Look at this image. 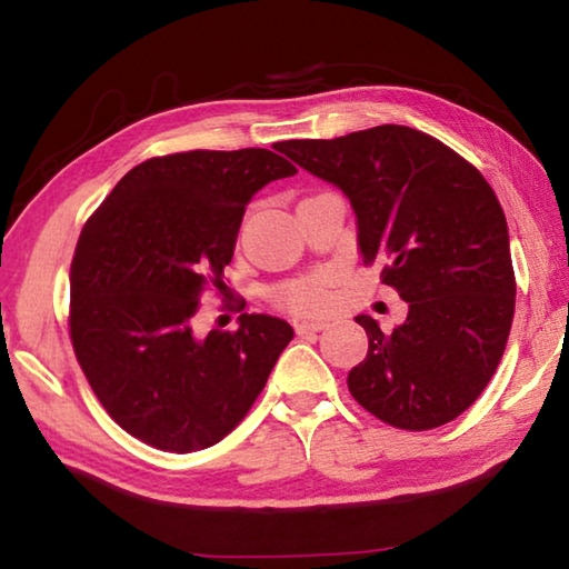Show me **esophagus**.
Listing matches in <instances>:
<instances>
[{
  "instance_id": "esophagus-1",
  "label": "esophagus",
  "mask_w": 569,
  "mask_h": 569,
  "mask_svg": "<svg viewBox=\"0 0 569 569\" xmlns=\"http://www.w3.org/2000/svg\"><path fill=\"white\" fill-rule=\"evenodd\" d=\"M296 333L298 336H311V333H319L326 329L323 321H296Z\"/></svg>"
}]
</instances>
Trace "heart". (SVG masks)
I'll return each instance as SVG.
<instances>
[{"instance_id":"heart-1","label":"heart","mask_w":569,"mask_h":569,"mask_svg":"<svg viewBox=\"0 0 569 569\" xmlns=\"http://www.w3.org/2000/svg\"><path fill=\"white\" fill-rule=\"evenodd\" d=\"M329 286L331 278L329 276H313V278H303V281H291L283 283L271 291L273 301L286 308V311L298 313V316H311L323 311L329 306Z\"/></svg>"}]
</instances>
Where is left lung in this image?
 I'll list each match as a JSON object with an SVG mask.
<instances>
[{"instance_id":"left-lung-1","label":"left lung","mask_w":569,"mask_h":569,"mask_svg":"<svg viewBox=\"0 0 569 569\" xmlns=\"http://www.w3.org/2000/svg\"><path fill=\"white\" fill-rule=\"evenodd\" d=\"M296 166L351 200L363 263L409 303L383 333L356 316L369 353L349 391L391 427L427 431L457 419L495 377L515 316L505 210L485 176L445 142L403 124L336 140H291Z\"/></svg>"}]
</instances>
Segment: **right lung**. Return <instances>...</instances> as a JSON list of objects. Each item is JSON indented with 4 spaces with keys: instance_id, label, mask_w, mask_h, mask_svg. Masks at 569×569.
I'll return each mask as SVG.
<instances>
[{
    "instance_id": "add662e5",
    "label": "right lung",
    "mask_w": 569,
    "mask_h": 569,
    "mask_svg": "<svg viewBox=\"0 0 569 569\" xmlns=\"http://www.w3.org/2000/svg\"><path fill=\"white\" fill-rule=\"evenodd\" d=\"M273 150L150 158L84 223L70 266V336L104 411L162 451L206 449L238 427L293 339L283 319L240 313L236 331L192 329L200 293L223 288L246 206L298 172Z\"/></svg>"
}]
</instances>
